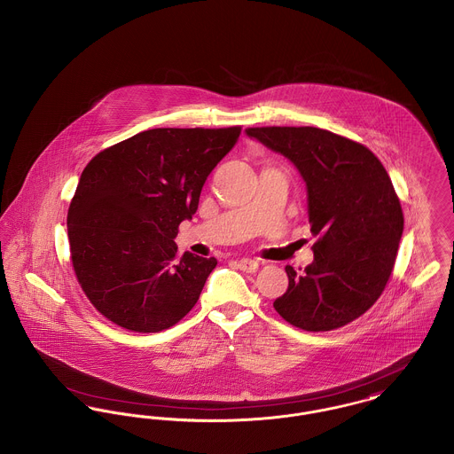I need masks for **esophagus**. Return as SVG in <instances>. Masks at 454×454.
<instances>
[{
  "label": "esophagus",
  "instance_id": "34e87169",
  "mask_svg": "<svg viewBox=\"0 0 454 454\" xmlns=\"http://www.w3.org/2000/svg\"><path fill=\"white\" fill-rule=\"evenodd\" d=\"M235 264H237L241 270H245V272H255V270L259 269V262H257V261H252V259H241V261H237Z\"/></svg>",
  "mask_w": 454,
  "mask_h": 454
}]
</instances>
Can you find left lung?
Here are the masks:
<instances>
[{
  "instance_id": "1",
  "label": "left lung",
  "mask_w": 454,
  "mask_h": 454,
  "mask_svg": "<svg viewBox=\"0 0 454 454\" xmlns=\"http://www.w3.org/2000/svg\"><path fill=\"white\" fill-rule=\"evenodd\" d=\"M245 134L294 162L307 187L310 231L319 240L301 272L286 266L276 312L305 331H331L365 314L395 267L401 204L372 153L316 127H262Z\"/></svg>"
}]
</instances>
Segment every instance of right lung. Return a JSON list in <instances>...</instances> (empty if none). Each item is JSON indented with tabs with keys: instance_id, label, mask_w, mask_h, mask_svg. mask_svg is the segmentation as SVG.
I'll list each match as a JSON object with an SVG mask.
<instances>
[{
	"instance_id": "1",
	"label": "right lung",
	"mask_w": 454,
	"mask_h": 454,
	"mask_svg": "<svg viewBox=\"0 0 454 454\" xmlns=\"http://www.w3.org/2000/svg\"><path fill=\"white\" fill-rule=\"evenodd\" d=\"M240 132L153 129L85 166L67 228L82 290L106 319L158 333L193 309L217 261L190 252L178 257L175 239Z\"/></svg>"
}]
</instances>
